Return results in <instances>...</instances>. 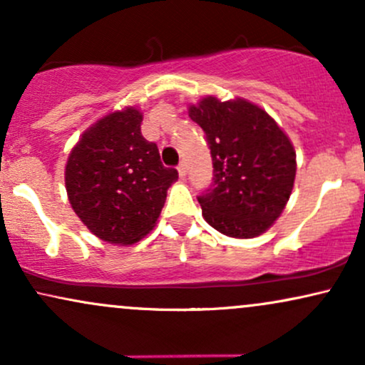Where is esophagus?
I'll return each instance as SVG.
<instances>
[{
	"instance_id": "34e87169",
	"label": "esophagus",
	"mask_w": 365,
	"mask_h": 365,
	"mask_svg": "<svg viewBox=\"0 0 365 365\" xmlns=\"http://www.w3.org/2000/svg\"><path fill=\"white\" fill-rule=\"evenodd\" d=\"M177 170H178V175H180V178H185V175H187V168H185V165H183V163H180Z\"/></svg>"
}]
</instances>
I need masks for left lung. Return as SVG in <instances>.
<instances>
[{"label": "left lung", "mask_w": 365, "mask_h": 365, "mask_svg": "<svg viewBox=\"0 0 365 365\" xmlns=\"http://www.w3.org/2000/svg\"><path fill=\"white\" fill-rule=\"evenodd\" d=\"M206 133L212 183L197 200L212 228L233 238H252L278 220L295 182V150L278 123L245 99L207 96L188 108Z\"/></svg>", "instance_id": "1"}]
</instances>
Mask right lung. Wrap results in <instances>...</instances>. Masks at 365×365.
<instances>
[{"label":"right lung","mask_w":365,"mask_h":365,"mask_svg":"<svg viewBox=\"0 0 365 365\" xmlns=\"http://www.w3.org/2000/svg\"><path fill=\"white\" fill-rule=\"evenodd\" d=\"M142 113L125 108L87 128L70 153L65 185L75 215L104 242L130 245L148 235L178 178L140 133Z\"/></svg>","instance_id":"1"}]
</instances>
